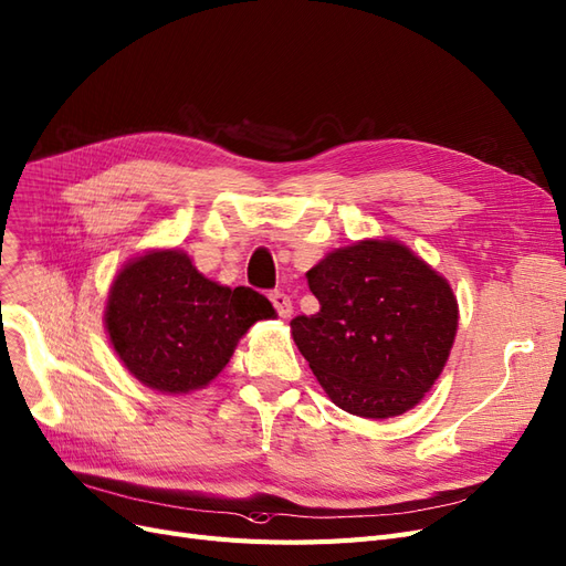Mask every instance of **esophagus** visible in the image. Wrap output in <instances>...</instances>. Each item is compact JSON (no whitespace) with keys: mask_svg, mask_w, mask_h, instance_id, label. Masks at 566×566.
Returning a JSON list of instances; mask_svg holds the SVG:
<instances>
[{"mask_svg":"<svg viewBox=\"0 0 566 566\" xmlns=\"http://www.w3.org/2000/svg\"><path fill=\"white\" fill-rule=\"evenodd\" d=\"M270 303L277 310V315L282 319L294 315V303H291V298L284 294V291H270Z\"/></svg>","mask_w":566,"mask_h":566,"instance_id":"34e87169","label":"esophagus"}]
</instances>
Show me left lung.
<instances>
[{"instance_id":"left-lung-1","label":"left lung","mask_w":566,"mask_h":566,"mask_svg":"<svg viewBox=\"0 0 566 566\" xmlns=\"http://www.w3.org/2000/svg\"><path fill=\"white\" fill-rule=\"evenodd\" d=\"M307 284L319 310L291 319V333L328 399L368 420L420 403L457 333L450 284L391 240L333 251Z\"/></svg>"}]
</instances>
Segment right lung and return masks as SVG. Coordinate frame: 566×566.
<instances>
[{
  "mask_svg": "<svg viewBox=\"0 0 566 566\" xmlns=\"http://www.w3.org/2000/svg\"><path fill=\"white\" fill-rule=\"evenodd\" d=\"M275 317L249 286L202 277L186 254L165 249L125 265L109 291L107 331L139 382L186 394L212 382L251 324Z\"/></svg>",
  "mask_w": 566,
  "mask_h": 566,
  "instance_id": "right-lung-1",
  "label": "right lung"
}]
</instances>
